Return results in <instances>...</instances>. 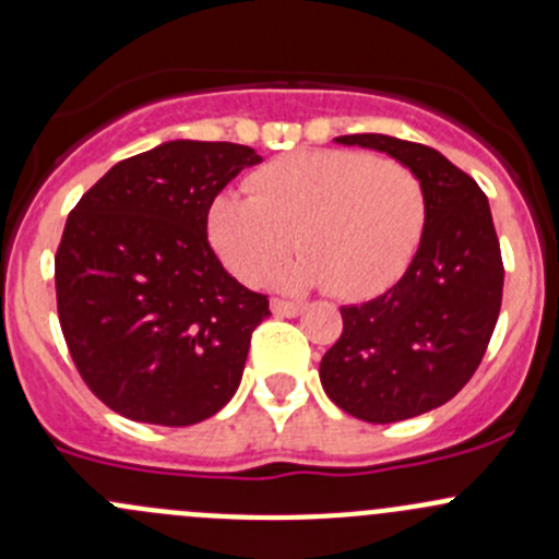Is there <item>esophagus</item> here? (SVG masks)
Masks as SVG:
<instances>
[{
    "label": "esophagus",
    "mask_w": 559,
    "mask_h": 559,
    "mask_svg": "<svg viewBox=\"0 0 559 559\" xmlns=\"http://www.w3.org/2000/svg\"><path fill=\"white\" fill-rule=\"evenodd\" d=\"M270 311L275 316H300L302 313V302H295V300H281V297H273L270 300Z\"/></svg>",
    "instance_id": "1"
}]
</instances>
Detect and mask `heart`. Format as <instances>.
Here are the masks:
<instances>
[{
    "instance_id": "obj_1",
    "label": "heart",
    "mask_w": 559,
    "mask_h": 559,
    "mask_svg": "<svg viewBox=\"0 0 559 559\" xmlns=\"http://www.w3.org/2000/svg\"><path fill=\"white\" fill-rule=\"evenodd\" d=\"M425 227L419 175L354 148H308L267 162L248 178V197H216L207 213L211 243L238 278L262 281L295 243L302 257L281 270V284H324L341 300L389 289L419 251Z\"/></svg>"
}]
</instances>
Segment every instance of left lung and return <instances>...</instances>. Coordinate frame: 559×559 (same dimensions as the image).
I'll return each mask as SVG.
<instances>
[{
    "instance_id": "obj_1",
    "label": "left lung",
    "mask_w": 559,
    "mask_h": 559,
    "mask_svg": "<svg viewBox=\"0 0 559 559\" xmlns=\"http://www.w3.org/2000/svg\"><path fill=\"white\" fill-rule=\"evenodd\" d=\"M384 151L427 191V227L403 278L376 300L346 306L319 379L332 403L373 425L449 403L481 365L503 300V257L487 194L436 148L389 134H343Z\"/></svg>"
}]
</instances>
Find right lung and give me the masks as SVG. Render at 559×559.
I'll list each match as a JSON object with an SVG mask.
<instances>
[{
	"label": "right lung",
	"instance_id": "obj_1",
	"mask_svg": "<svg viewBox=\"0 0 559 559\" xmlns=\"http://www.w3.org/2000/svg\"><path fill=\"white\" fill-rule=\"evenodd\" d=\"M262 156L173 140L110 167L72 207L56 251V308L86 386L116 414L186 427L229 403L267 295L207 243L218 191Z\"/></svg>",
	"mask_w": 559,
	"mask_h": 559
}]
</instances>
